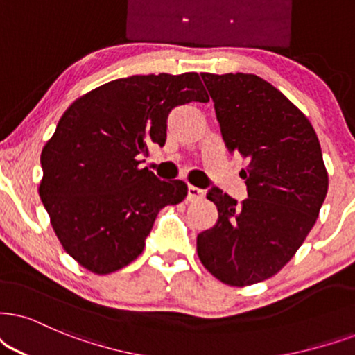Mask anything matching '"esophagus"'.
<instances>
[{"instance_id":"34e87169","label":"esophagus","mask_w":355,"mask_h":355,"mask_svg":"<svg viewBox=\"0 0 355 355\" xmlns=\"http://www.w3.org/2000/svg\"><path fill=\"white\" fill-rule=\"evenodd\" d=\"M205 196V191L201 190L198 187H193V185H188V196L187 198L190 201H196V200H201Z\"/></svg>"}]
</instances>
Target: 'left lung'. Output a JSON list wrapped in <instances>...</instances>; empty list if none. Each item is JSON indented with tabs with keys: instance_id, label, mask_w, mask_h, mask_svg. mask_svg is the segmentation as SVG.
Listing matches in <instances>:
<instances>
[{
	"instance_id": "left-lung-1",
	"label": "left lung",
	"mask_w": 355,
	"mask_h": 355,
	"mask_svg": "<svg viewBox=\"0 0 355 355\" xmlns=\"http://www.w3.org/2000/svg\"><path fill=\"white\" fill-rule=\"evenodd\" d=\"M227 150L248 160V198H206L218 223L200 232L201 263L223 284L254 285L282 270L315 226L327 193L321 146L306 116L252 73H201Z\"/></svg>"
}]
</instances>
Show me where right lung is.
Instances as JSON below:
<instances>
[{
  "mask_svg": "<svg viewBox=\"0 0 355 355\" xmlns=\"http://www.w3.org/2000/svg\"><path fill=\"white\" fill-rule=\"evenodd\" d=\"M209 101L198 73L132 75L80 96L40 154L39 195L53 231L80 266L105 275L142 254L159 211L185 200L182 180L141 168L162 147L178 105Z\"/></svg>",
  "mask_w": 355,
  "mask_h": 355,
  "instance_id": "1",
  "label": "right lung"
}]
</instances>
